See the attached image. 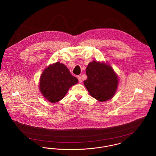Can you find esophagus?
<instances>
[{"label": "esophagus", "instance_id": "1", "mask_svg": "<svg viewBox=\"0 0 156 156\" xmlns=\"http://www.w3.org/2000/svg\"><path fill=\"white\" fill-rule=\"evenodd\" d=\"M77 78H78V81H79V82H80V83L82 82L81 78V76H77Z\"/></svg>", "mask_w": 156, "mask_h": 156}]
</instances>
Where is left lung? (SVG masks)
Here are the masks:
<instances>
[{
    "instance_id": "obj_1",
    "label": "left lung",
    "mask_w": 156,
    "mask_h": 156,
    "mask_svg": "<svg viewBox=\"0 0 156 156\" xmlns=\"http://www.w3.org/2000/svg\"><path fill=\"white\" fill-rule=\"evenodd\" d=\"M87 79L84 85L90 95L100 102L106 101L114 96L118 85V78L112 67L94 61L86 69Z\"/></svg>"
}]
</instances>
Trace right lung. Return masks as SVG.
I'll use <instances>...</instances> for the list:
<instances>
[{
  "mask_svg": "<svg viewBox=\"0 0 156 156\" xmlns=\"http://www.w3.org/2000/svg\"><path fill=\"white\" fill-rule=\"evenodd\" d=\"M78 82L65 65L57 62L45 69L40 77L39 88L47 100L55 103L65 97L69 88Z\"/></svg>",
  "mask_w": 156,
  "mask_h": 156,
  "instance_id": "obj_1",
  "label": "right lung"
}]
</instances>
